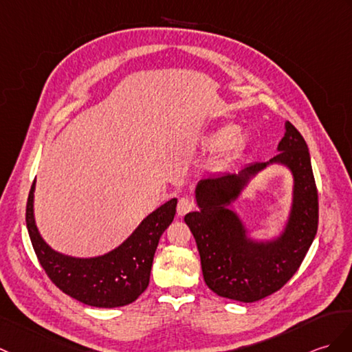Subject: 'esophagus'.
Here are the masks:
<instances>
[{
    "label": "esophagus",
    "mask_w": 352,
    "mask_h": 352,
    "mask_svg": "<svg viewBox=\"0 0 352 352\" xmlns=\"http://www.w3.org/2000/svg\"><path fill=\"white\" fill-rule=\"evenodd\" d=\"M195 208V202L190 199V198H182L178 201V206H177V213L178 216H184L189 213V211H192Z\"/></svg>",
    "instance_id": "1"
}]
</instances>
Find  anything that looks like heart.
Instances as JSON below:
<instances>
[{"mask_svg": "<svg viewBox=\"0 0 352 352\" xmlns=\"http://www.w3.org/2000/svg\"><path fill=\"white\" fill-rule=\"evenodd\" d=\"M232 135V129H222L219 130V132H216L213 136H211L210 139V144L213 146H220L223 145L225 142H228V139L231 138ZM244 142H246V138H244L243 135H235L232 139H231V146L232 148H240V146L244 145Z\"/></svg>", "mask_w": 352, "mask_h": 352, "instance_id": "b5f03b06", "label": "heart"}]
</instances>
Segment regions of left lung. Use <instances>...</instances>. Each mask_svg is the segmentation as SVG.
Segmentation results:
<instances>
[{
    "mask_svg": "<svg viewBox=\"0 0 352 352\" xmlns=\"http://www.w3.org/2000/svg\"><path fill=\"white\" fill-rule=\"evenodd\" d=\"M270 162H256L240 173L202 178L196 186L199 211L184 216L199 250L204 280L217 296L244 303L279 291L296 274L318 231V190L306 141L289 121ZM270 162L288 166L294 175L290 220L279 239L248 241L236 215L227 208L252 175Z\"/></svg>",
    "mask_w": 352,
    "mask_h": 352,
    "instance_id": "obj_1",
    "label": "left lung"
}]
</instances>
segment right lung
Returning a JSON list of instances; mask_svg holds the SVG:
<instances>
[{
    "mask_svg": "<svg viewBox=\"0 0 352 352\" xmlns=\"http://www.w3.org/2000/svg\"><path fill=\"white\" fill-rule=\"evenodd\" d=\"M34 183L27 202V228L40 265L56 288L80 303L120 307L133 303L148 287L153 258L160 235L173 223L177 199L146 216L135 232L116 250L97 258H72L52 250L40 236L32 213Z\"/></svg>",
    "mask_w": 352,
    "mask_h": 352,
    "instance_id": "1",
    "label": "right lung"
}]
</instances>
